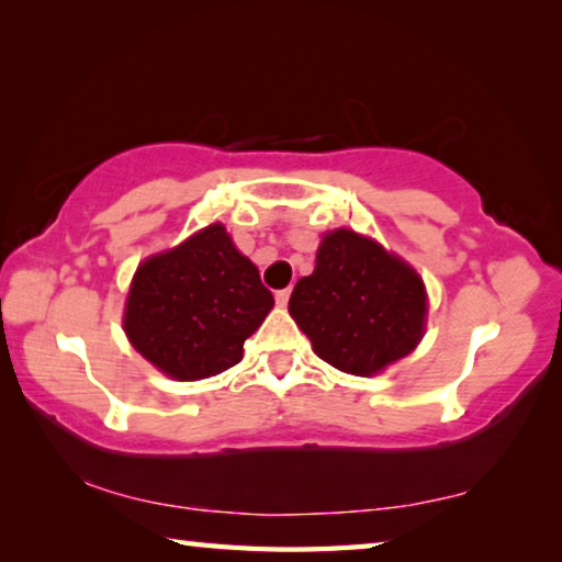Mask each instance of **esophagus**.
Listing matches in <instances>:
<instances>
[{"label":"esophagus","mask_w":562,"mask_h":562,"mask_svg":"<svg viewBox=\"0 0 562 562\" xmlns=\"http://www.w3.org/2000/svg\"><path fill=\"white\" fill-rule=\"evenodd\" d=\"M290 294H292V288H284V290H278V292H274V300H278L280 307H284V304L290 302Z\"/></svg>","instance_id":"1"}]
</instances>
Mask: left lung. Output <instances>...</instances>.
Segmentation results:
<instances>
[{
	"mask_svg": "<svg viewBox=\"0 0 562 562\" xmlns=\"http://www.w3.org/2000/svg\"><path fill=\"white\" fill-rule=\"evenodd\" d=\"M290 315L319 359L372 376L422 341L426 288L372 237L339 227L322 237L315 272L294 284Z\"/></svg>",
	"mask_w": 562,
	"mask_h": 562,
	"instance_id": "1",
	"label": "left lung"
}]
</instances>
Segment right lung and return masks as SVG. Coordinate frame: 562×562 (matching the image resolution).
Here are the masks:
<instances>
[{
    "label": "right lung",
    "instance_id": "add662e5",
    "mask_svg": "<svg viewBox=\"0 0 562 562\" xmlns=\"http://www.w3.org/2000/svg\"><path fill=\"white\" fill-rule=\"evenodd\" d=\"M272 304L258 268L215 223L138 265L123 329L160 372L195 382L243 359L245 339Z\"/></svg>",
    "mask_w": 562,
    "mask_h": 562
}]
</instances>
